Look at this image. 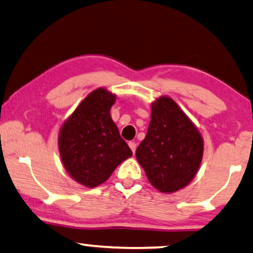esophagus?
Returning <instances> with one entry per match:
<instances>
[{"instance_id": "esophagus-1", "label": "esophagus", "mask_w": 253, "mask_h": 253, "mask_svg": "<svg viewBox=\"0 0 253 253\" xmlns=\"http://www.w3.org/2000/svg\"><path fill=\"white\" fill-rule=\"evenodd\" d=\"M128 146H129V148H130V150H132V153H133V154L135 153V150H136V143H135V142H129Z\"/></svg>"}]
</instances>
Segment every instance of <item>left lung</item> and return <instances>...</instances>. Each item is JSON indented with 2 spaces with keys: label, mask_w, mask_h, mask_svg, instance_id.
<instances>
[{
  "label": "left lung",
  "mask_w": 253,
  "mask_h": 253,
  "mask_svg": "<svg viewBox=\"0 0 253 253\" xmlns=\"http://www.w3.org/2000/svg\"><path fill=\"white\" fill-rule=\"evenodd\" d=\"M135 155L155 188L174 193L186 187L199 171L204 139L178 104L162 96L151 103L147 135Z\"/></svg>",
  "instance_id": "1"
}]
</instances>
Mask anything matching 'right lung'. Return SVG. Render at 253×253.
I'll return each mask as SVG.
<instances>
[{"label": "right lung", "instance_id": "obj_1", "mask_svg": "<svg viewBox=\"0 0 253 253\" xmlns=\"http://www.w3.org/2000/svg\"><path fill=\"white\" fill-rule=\"evenodd\" d=\"M116 98V93L106 87L93 90L60 128L58 146L63 168L85 187L103 184L121 162L133 155L111 118Z\"/></svg>", "mask_w": 253, "mask_h": 253}]
</instances>
